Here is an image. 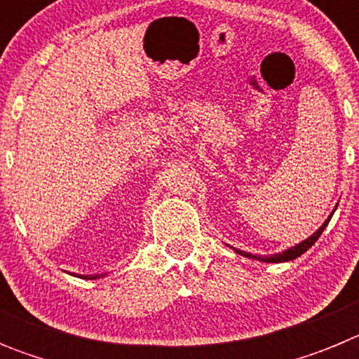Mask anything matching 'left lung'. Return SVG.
Here are the masks:
<instances>
[{
  "mask_svg": "<svg viewBox=\"0 0 359 359\" xmlns=\"http://www.w3.org/2000/svg\"><path fill=\"white\" fill-rule=\"evenodd\" d=\"M334 210H336V207H334ZM334 210H332V214H334ZM332 214L329 215L327 219H325V223H323L322 226H320L318 230H316L315 233H313V236L307 237V239H306V241H302V243L294 244V246H291V248L284 250V252L275 253V255L262 257V255H253V253L243 252V250H236V248H233V250H236V252L239 253V255L248 257V259H255V261H261V262H287V261H293V259H297V257H300V255H302V253H306L307 250H309L311 246H313V244L316 243V241H318V237L322 236V231L325 230V226H327L329 221H331Z\"/></svg>",
  "mask_w": 359,
  "mask_h": 359,
  "instance_id": "1",
  "label": "left lung"
}]
</instances>
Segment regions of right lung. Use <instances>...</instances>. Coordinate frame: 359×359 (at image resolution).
<instances>
[{
  "label": "right lung",
  "mask_w": 359,
  "mask_h": 359,
  "mask_svg": "<svg viewBox=\"0 0 359 359\" xmlns=\"http://www.w3.org/2000/svg\"><path fill=\"white\" fill-rule=\"evenodd\" d=\"M98 277H100V275H95V277H93V275H91V277H90V278H98Z\"/></svg>",
  "instance_id": "right-lung-1"
}]
</instances>
